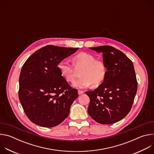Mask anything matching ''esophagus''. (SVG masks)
<instances>
[{
  "mask_svg": "<svg viewBox=\"0 0 154 154\" xmlns=\"http://www.w3.org/2000/svg\"><path fill=\"white\" fill-rule=\"evenodd\" d=\"M83 93H84V91H82V90H78V94H79V95H80V94H83Z\"/></svg>",
  "mask_w": 154,
  "mask_h": 154,
  "instance_id": "1",
  "label": "esophagus"
}]
</instances>
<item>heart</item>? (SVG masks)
I'll use <instances>...</instances> for the list:
<instances>
[{
  "mask_svg": "<svg viewBox=\"0 0 154 154\" xmlns=\"http://www.w3.org/2000/svg\"><path fill=\"white\" fill-rule=\"evenodd\" d=\"M72 61L73 65L68 60H63L58 67L62 77L68 82H72L75 79V69H81L79 72L80 77L72 83V86L76 88H86L91 85L98 86L105 80L107 68L103 60L96 59L93 55L89 53L80 52L75 55Z\"/></svg>",
  "mask_w": 154,
  "mask_h": 154,
  "instance_id": "heart-1",
  "label": "heart"
}]
</instances>
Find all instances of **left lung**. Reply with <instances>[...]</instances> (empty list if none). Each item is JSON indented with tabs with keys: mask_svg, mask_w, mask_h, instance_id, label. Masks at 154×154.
Segmentation results:
<instances>
[{
	"mask_svg": "<svg viewBox=\"0 0 154 154\" xmlns=\"http://www.w3.org/2000/svg\"><path fill=\"white\" fill-rule=\"evenodd\" d=\"M90 49L103 54L107 73L97 88L85 93L90 99L88 113L98 123L113 124L125 117L132 106L138 86L134 64L112 46Z\"/></svg>",
	"mask_w": 154,
	"mask_h": 154,
	"instance_id": "obj_1",
	"label": "left lung"
}]
</instances>
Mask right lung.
Masks as SVG:
<instances>
[{
  "instance_id": "add662e5",
  "label": "right lung",
  "mask_w": 154,
  "mask_h": 154,
  "mask_svg": "<svg viewBox=\"0 0 154 154\" xmlns=\"http://www.w3.org/2000/svg\"><path fill=\"white\" fill-rule=\"evenodd\" d=\"M78 49L48 45L35 52L24 64L19 80V99L34 124L52 127L69 115L78 92L62 77L58 65Z\"/></svg>"
}]
</instances>
